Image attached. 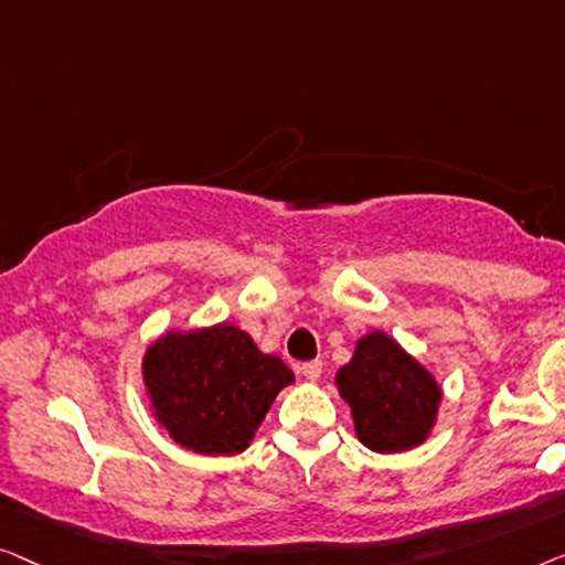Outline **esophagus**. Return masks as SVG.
Segmentation results:
<instances>
[{
	"label": "esophagus",
	"instance_id": "obj_1",
	"mask_svg": "<svg viewBox=\"0 0 565 565\" xmlns=\"http://www.w3.org/2000/svg\"><path fill=\"white\" fill-rule=\"evenodd\" d=\"M301 376H305L307 381H317L322 376V361H307L301 363Z\"/></svg>",
	"mask_w": 565,
	"mask_h": 565
}]
</instances>
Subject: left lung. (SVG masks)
I'll return each instance as SVG.
<instances>
[{
  "label": "left lung",
  "mask_w": 565,
  "mask_h": 565,
  "mask_svg": "<svg viewBox=\"0 0 565 565\" xmlns=\"http://www.w3.org/2000/svg\"><path fill=\"white\" fill-rule=\"evenodd\" d=\"M335 384L351 404L355 435L365 448L402 452L430 438L443 399L438 381L386 332L373 330L355 343Z\"/></svg>",
  "instance_id": "left-lung-1"
}]
</instances>
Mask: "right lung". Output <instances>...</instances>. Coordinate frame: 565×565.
I'll use <instances>...</instances> for the list:
<instances>
[{"mask_svg":"<svg viewBox=\"0 0 565 565\" xmlns=\"http://www.w3.org/2000/svg\"><path fill=\"white\" fill-rule=\"evenodd\" d=\"M142 381L173 443L202 456H235L294 373L279 355L260 353L248 332L220 322L158 338L142 355Z\"/></svg>","mask_w":565,"mask_h":565,"instance_id":"add662e5","label":"right lung"}]
</instances>
